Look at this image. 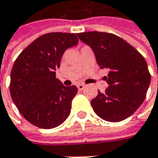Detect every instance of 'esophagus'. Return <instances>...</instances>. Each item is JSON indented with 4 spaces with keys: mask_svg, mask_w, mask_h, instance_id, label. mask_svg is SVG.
Here are the masks:
<instances>
[{
    "mask_svg": "<svg viewBox=\"0 0 158 158\" xmlns=\"http://www.w3.org/2000/svg\"><path fill=\"white\" fill-rule=\"evenodd\" d=\"M84 87H85L84 84H78L77 85V88H78V89H80V90H82L84 89Z\"/></svg>",
    "mask_w": 158,
    "mask_h": 158,
    "instance_id": "34e87169",
    "label": "esophagus"
}]
</instances>
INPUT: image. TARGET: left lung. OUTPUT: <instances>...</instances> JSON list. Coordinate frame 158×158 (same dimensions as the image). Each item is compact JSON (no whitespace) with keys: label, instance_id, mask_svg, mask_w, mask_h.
Returning a JSON list of instances; mask_svg holds the SVG:
<instances>
[{"label":"left lung","instance_id":"left-lung-1","mask_svg":"<svg viewBox=\"0 0 158 158\" xmlns=\"http://www.w3.org/2000/svg\"><path fill=\"white\" fill-rule=\"evenodd\" d=\"M89 46L100 69H108V88L98 90L91 100L98 116L118 122L128 118L143 104L150 83V74L143 56L123 39L112 33L88 31L77 33Z\"/></svg>","mask_w":158,"mask_h":158}]
</instances>
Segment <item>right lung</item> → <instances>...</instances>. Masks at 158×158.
Segmentation results:
<instances>
[{
	"label": "right lung",
	"mask_w": 158,
	"mask_h": 158,
	"mask_svg": "<svg viewBox=\"0 0 158 158\" xmlns=\"http://www.w3.org/2000/svg\"><path fill=\"white\" fill-rule=\"evenodd\" d=\"M78 44L75 33L51 32L39 37L23 50L13 65L9 90L23 118L50 129L69 116L76 86H64L55 77L64 52Z\"/></svg>",
	"instance_id": "1"
}]
</instances>
